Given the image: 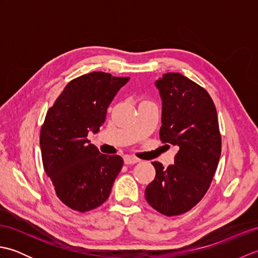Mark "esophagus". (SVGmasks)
<instances>
[{"mask_svg": "<svg viewBox=\"0 0 258 258\" xmlns=\"http://www.w3.org/2000/svg\"><path fill=\"white\" fill-rule=\"evenodd\" d=\"M140 162L139 158H136L134 156H130V155H126L124 156V163L126 165H133V164Z\"/></svg>", "mask_w": 258, "mask_h": 258, "instance_id": "34e87169", "label": "esophagus"}]
</instances>
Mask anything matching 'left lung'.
<instances>
[{
  "instance_id": "8db88e82",
  "label": "left lung",
  "mask_w": 258,
  "mask_h": 258,
  "mask_svg": "<svg viewBox=\"0 0 258 258\" xmlns=\"http://www.w3.org/2000/svg\"><path fill=\"white\" fill-rule=\"evenodd\" d=\"M155 85L163 103L160 139L178 152L167 168L152 163L156 175L145 199L158 213L176 216L191 210L210 188L222 136L215 104L205 89L179 73L164 74Z\"/></svg>"
}]
</instances>
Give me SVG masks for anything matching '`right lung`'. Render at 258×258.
I'll return each instance as SVG.
<instances>
[{"instance_id":"right-lung-1","label":"right lung","mask_w":258,"mask_h":258,"mask_svg":"<svg viewBox=\"0 0 258 258\" xmlns=\"http://www.w3.org/2000/svg\"><path fill=\"white\" fill-rule=\"evenodd\" d=\"M128 80L105 72L79 76L46 113L40 133L43 166L58 199L74 211L101 206L123 166L122 157L101 154L87 134L100 131L108 105Z\"/></svg>"}]
</instances>
